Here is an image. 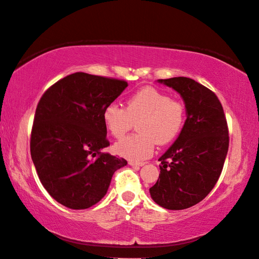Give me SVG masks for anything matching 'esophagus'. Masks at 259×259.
Here are the masks:
<instances>
[{"instance_id":"esophagus-1","label":"esophagus","mask_w":259,"mask_h":259,"mask_svg":"<svg viewBox=\"0 0 259 259\" xmlns=\"http://www.w3.org/2000/svg\"><path fill=\"white\" fill-rule=\"evenodd\" d=\"M128 164L134 168H140L142 167V165H144V162H134V161H128Z\"/></svg>"}]
</instances>
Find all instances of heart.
Listing matches in <instances>:
<instances>
[{
    "label": "heart",
    "mask_w": 259,
    "mask_h": 259,
    "mask_svg": "<svg viewBox=\"0 0 259 259\" xmlns=\"http://www.w3.org/2000/svg\"><path fill=\"white\" fill-rule=\"evenodd\" d=\"M102 119L115 139L124 138L138 123L140 133L117 142L114 152L132 161H142L153 153L155 143L169 144L179 135L185 123V107L164 92L146 87L128 97L125 108L109 104Z\"/></svg>",
    "instance_id": "obj_1"
}]
</instances>
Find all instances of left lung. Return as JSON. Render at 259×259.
I'll return each mask as SVG.
<instances>
[{
    "label": "left lung",
    "instance_id": "obj_1",
    "mask_svg": "<svg viewBox=\"0 0 259 259\" xmlns=\"http://www.w3.org/2000/svg\"><path fill=\"white\" fill-rule=\"evenodd\" d=\"M158 81L183 97L187 118L176 142L159 158V179L150 194L160 206L184 209L205 198L220 177L229 149L227 118L217 95L195 80Z\"/></svg>",
    "mask_w": 259,
    "mask_h": 259
}]
</instances>
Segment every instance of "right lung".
I'll use <instances>...</instances> for the list:
<instances>
[{
  "label": "right lung",
  "mask_w": 259,
  "mask_h": 259,
  "mask_svg": "<svg viewBox=\"0 0 259 259\" xmlns=\"http://www.w3.org/2000/svg\"><path fill=\"white\" fill-rule=\"evenodd\" d=\"M127 82L76 72L58 80L39 100L30 138L38 177L51 196L73 209L105 196L117 169L127 164L109 146L102 114Z\"/></svg>",
  "instance_id": "obj_1"
}]
</instances>
